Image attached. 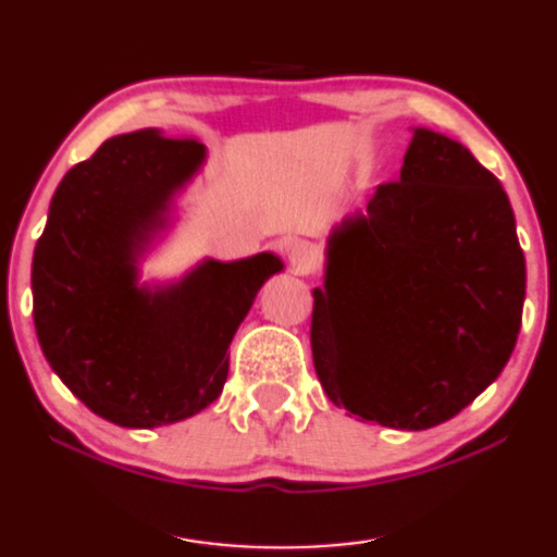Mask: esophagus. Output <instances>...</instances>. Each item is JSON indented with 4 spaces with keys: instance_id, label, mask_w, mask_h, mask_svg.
<instances>
[{
    "instance_id": "1",
    "label": "esophagus",
    "mask_w": 557,
    "mask_h": 557,
    "mask_svg": "<svg viewBox=\"0 0 557 557\" xmlns=\"http://www.w3.org/2000/svg\"><path fill=\"white\" fill-rule=\"evenodd\" d=\"M287 262H289V268H293V272H297V275H308V272L315 268V262H318L315 247H312L310 242H295V245L287 249Z\"/></svg>"
}]
</instances>
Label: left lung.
Instances as JSON below:
<instances>
[{
  "label": "left lung",
  "instance_id": "8db88e82",
  "mask_svg": "<svg viewBox=\"0 0 557 557\" xmlns=\"http://www.w3.org/2000/svg\"><path fill=\"white\" fill-rule=\"evenodd\" d=\"M312 297V363L335 406L409 432L457 417L503 373L522 323L503 184L457 140L413 128L401 178L335 226Z\"/></svg>",
  "mask_w": 557,
  "mask_h": 557
}]
</instances>
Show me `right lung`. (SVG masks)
<instances>
[{
  "instance_id": "right-lung-1",
  "label": "right lung",
  "mask_w": 557,
  "mask_h": 557,
  "mask_svg": "<svg viewBox=\"0 0 557 557\" xmlns=\"http://www.w3.org/2000/svg\"><path fill=\"white\" fill-rule=\"evenodd\" d=\"M207 148L146 128L108 138L62 178L33 260L42 354L92 413L153 429L189 419L222 394L230 343L264 280L262 252L207 260L166 287L138 285V257L169 222L174 194Z\"/></svg>"
}]
</instances>
